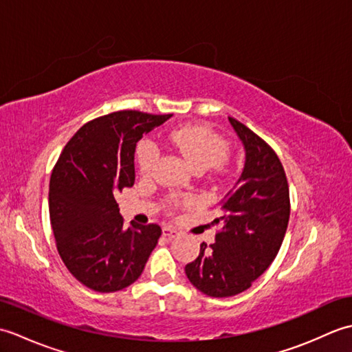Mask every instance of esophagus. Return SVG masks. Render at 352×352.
I'll return each instance as SVG.
<instances>
[{
  "instance_id": "obj_1",
  "label": "esophagus",
  "mask_w": 352,
  "mask_h": 352,
  "mask_svg": "<svg viewBox=\"0 0 352 352\" xmlns=\"http://www.w3.org/2000/svg\"><path fill=\"white\" fill-rule=\"evenodd\" d=\"M162 231H163V236H166L169 239H174V237L178 236V231L174 227H170V226H164Z\"/></svg>"
}]
</instances>
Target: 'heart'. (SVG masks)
<instances>
[{
  "mask_svg": "<svg viewBox=\"0 0 352 352\" xmlns=\"http://www.w3.org/2000/svg\"><path fill=\"white\" fill-rule=\"evenodd\" d=\"M164 142L180 153L192 169H208L227 159L228 148L218 134L201 125H186L169 131ZM159 149L151 139L139 142L136 162L142 174H148L154 168Z\"/></svg>",
  "mask_w": 352,
  "mask_h": 352,
  "instance_id": "1",
  "label": "heart"
}]
</instances>
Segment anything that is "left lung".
<instances>
[{
  "label": "left lung",
  "mask_w": 352,
  "mask_h": 352,
  "mask_svg": "<svg viewBox=\"0 0 352 352\" xmlns=\"http://www.w3.org/2000/svg\"><path fill=\"white\" fill-rule=\"evenodd\" d=\"M228 121L243 145L245 166L219 203L213 222L222 228L214 243H201L198 257L184 267L193 286L213 298L241 294L271 266L290 214L287 178L274 149L234 118Z\"/></svg>",
  "instance_id": "left-lung-1"
}]
</instances>
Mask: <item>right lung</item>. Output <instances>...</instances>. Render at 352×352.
I'll return each mask as SVG.
<instances>
[{
    "instance_id": "add662e5",
    "label": "right lung",
    "mask_w": 352,
    "mask_h": 352,
    "mask_svg": "<svg viewBox=\"0 0 352 352\" xmlns=\"http://www.w3.org/2000/svg\"><path fill=\"white\" fill-rule=\"evenodd\" d=\"M172 115L122 110L74 134L50 180V219L68 271L101 294L129 287L144 272L162 234L157 223L124 228L115 199L136 178L134 153L144 134Z\"/></svg>"
}]
</instances>
